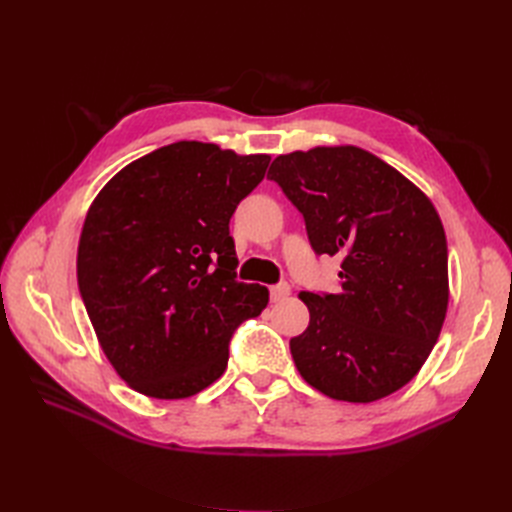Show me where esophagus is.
<instances>
[{
	"label": "esophagus",
	"instance_id": "34e87169",
	"mask_svg": "<svg viewBox=\"0 0 512 512\" xmlns=\"http://www.w3.org/2000/svg\"><path fill=\"white\" fill-rule=\"evenodd\" d=\"M288 294H290V286H288L286 282L271 286V301H273V303H280V301H284V299L288 297Z\"/></svg>",
	"mask_w": 512,
	"mask_h": 512
}]
</instances>
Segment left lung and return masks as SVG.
<instances>
[{
  "label": "left lung",
  "mask_w": 512,
  "mask_h": 512,
  "mask_svg": "<svg viewBox=\"0 0 512 512\" xmlns=\"http://www.w3.org/2000/svg\"><path fill=\"white\" fill-rule=\"evenodd\" d=\"M267 179L303 213L316 254L342 256L339 290L307 292V329L290 339L307 384L369 404L399 391L436 346L448 307L440 215L404 175L365 149L277 156Z\"/></svg>",
  "instance_id": "1"
}]
</instances>
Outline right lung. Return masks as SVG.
<instances>
[{"instance_id":"1","label":"right lung","mask_w":512,"mask_h":512,"mask_svg":"<svg viewBox=\"0 0 512 512\" xmlns=\"http://www.w3.org/2000/svg\"><path fill=\"white\" fill-rule=\"evenodd\" d=\"M269 162L179 141L121 168L91 203L76 277L106 359L134 391L207 389L232 333L267 307L265 286L237 282L228 224Z\"/></svg>"}]
</instances>
